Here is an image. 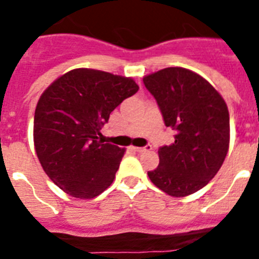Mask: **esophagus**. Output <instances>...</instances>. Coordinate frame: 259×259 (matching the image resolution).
Segmentation results:
<instances>
[{
    "mask_svg": "<svg viewBox=\"0 0 259 259\" xmlns=\"http://www.w3.org/2000/svg\"><path fill=\"white\" fill-rule=\"evenodd\" d=\"M132 149L137 153H143V152H146V150L152 149V146L148 145V146H144V148H140V146H132Z\"/></svg>",
    "mask_w": 259,
    "mask_h": 259,
    "instance_id": "obj_1",
    "label": "esophagus"
}]
</instances>
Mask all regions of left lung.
<instances>
[{
    "instance_id": "1",
    "label": "left lung",
    "mask_w": 259,
    "mask_h": 259,
    "mask_svg": "<svg viewBox=\"0 0 259 259\" xmlns=\"http://www.w3.org/2000/svg\"><path fill=\"white\" fill-rule=\"evenodd\" d=\"M164 124L178 131L172 145L158 150L159 164L148 176L172 197L203 188L217 175L230 148V114L221 93L205 77L184 67L144 76Z\"/></svg>"
}]
</instances>
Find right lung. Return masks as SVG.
<instances>
[{
    "label": "right lung",
    "instance_id": "obj_1",
    "mask_svg": "<svg viewBox=\"0 0 259 259\" xmlns=\"http://www.w3.org/2000/svg\"><path fill=\"white\" fill-rule=\"evenodd\" d=\"M137 91L132 77L74 68L42 92L33 144L45 174L62 191L83 200L111 185L125 149L104 144L100 131L111 111Z\"/></svg>",
    "mask_w": 259,
    "mask_h": 259
}]
</instances>
